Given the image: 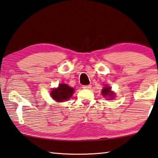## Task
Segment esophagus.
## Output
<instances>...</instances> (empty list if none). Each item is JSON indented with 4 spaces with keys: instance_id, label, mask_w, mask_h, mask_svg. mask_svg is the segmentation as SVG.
Wrapping results in <instances>:
<instances>
[{
    "instance_id": "esophagus-1",
    "label": "esophagus",
    "mask_w": 158,
    "mask_h": 158,
    "mask_svg": "<svg viewBox=\"0 0 158 158\" xmlns=\"http://www.w3.org/2000/svg\"><path fill=\"white\" fill-rule=\"evenodd\" d=\"M91 85H84V86H83V89H91Z\"/></svg>"
}]
</instances>
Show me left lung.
<instances>
[{"label": "left lung", "instance_id": "left-lung-1", "mask_svg": "<svg viewBox=\"0 0 158 158\" xmlns=\"http://www.w3.org/2000/svg\"><path fill=\"white\" fill-rule=\"evenodd\" d=\"M102 94L104 97L109 98V100L115 97L114 96L115 94L114 93V91H111V87H109V86L103 87V89H102Z\"/></svg>", "mask_w": 158, "mask_h": 158}]
</instances>
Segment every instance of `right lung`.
<instances>
[{
	"instance_id": "right-lung-1",
	"label": "right lung",
	"mask_w": 158,
	"mask_h": 158,
	"mask_svg": "<svg viewBox=\"0 0 158 158\" xmlns=\"http://www.w3.org/2000/svg\"><path fill=\"white\" fill-rule=\"evenodd\" d=\"M74 92V89L66 84H60L56 89H53L50 92L51 97L56 102H63L69 100Z\"/></svg>"
}]
</instances>
